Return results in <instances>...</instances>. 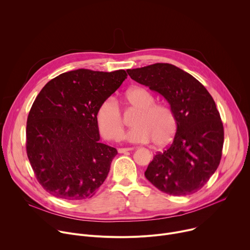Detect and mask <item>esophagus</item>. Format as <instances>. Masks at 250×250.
I'll use <instances>...</instances> for the list:
<instances>
[{
    "mask_svg": "<svg viewBox=\"0 0 250 250\" xmlns=\"http://www.w3.org/2000/svg\"><path fill=\"white\" fill-rule=\"evenodd\" d=\"M133 149V147H125V148H119V152L120 153H125V152H127V151H129V150H132Z\"/></svg>",
    "mask_w": 250,
    "mask_h": 250,
    "instance_id": "obj_1",
    "label": "esophagus"
}]
</instances>
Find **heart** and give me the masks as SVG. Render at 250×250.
Segmentation results:
<instances>
[{
	"instance_id": "b5f03b06",
	"label": "heart",
	"mask_w": 250,
	"mask_h": 250,
	"mask_svg": "<svg viewBox=\"0 0 250 250\" xmlns=\"http://www.w3.org/2000/svg\"><path fill=\"white\" fill-rule=\"evenodd\" d=\"M126 102L139 110L130 130L125 138L133 144H146L152 139L155 146H167L173 139L178 123L173 110L167 104H154V97L146 89L135 87L125 93ZM97 123L101 134L106 139H117L124 129L120 105L114 97L104 99L97 110Z\"/></svg>"
}]
</instances>
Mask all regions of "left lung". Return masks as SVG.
<instances>
[{
	"label": "left lung",
	"instance_id": "1",
	"mask_svg": "<svg viewBox=\"0 0 250 250\" xmlns=\"http://www.w3.org/2000/svg\"><path fill=\"white\" fill-rule=\"evenodd\" d=\"M127 74L162 95L178 123L172 144L153 157L145 172L146 179L173 196L198 192L222 158L224 125L215 101L196 78L172 64L128 69Z\"/></svg>",
	"mask_w": 250,
	"mask_h": 250
}]
</instances>
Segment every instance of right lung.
<instances>
[{
    "mask_svg": "<svg viewBox=\"0 0 250 250\" xmlns=\"http://www.w3.org/2000/svg\"><path fill=\"white\" fill-rule=\"evenodd\" d=\"M126 76L125 70L70 71L50 80L34 100L26 122V153L50 195L89 199L105 180L118 151L99 141L97 110Z\"/></svg>",
    "mask_w": 250,
    "mask_h": 250,
    "instance_id": "add662e5",
    "label": "right lung"
}]
</instances>
